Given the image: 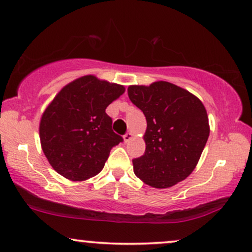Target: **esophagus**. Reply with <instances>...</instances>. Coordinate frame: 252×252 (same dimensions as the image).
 <instances>
[{"label":"esophagus","instance_id":"obj_1","mask_svg":"<svg viewBox=\"0 0 252 252\" xmlns=\"http://www.w3.org/2000/svg\"><path fill=\"white\" fill-rule=\"evenodd\" d=\"M133 138V133L132 132H127L126 133L125 136H123V140H125V143H129V141L132 139Z\"/></svg>","mask_w":252,"mask_h":252}]
</instances>
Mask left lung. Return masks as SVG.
Listing matches in <instances>:
<instances>
[{
	"instance_id": "8db88e82",
	"label": "left lung",
	"mask_w": 252,
	"mask_h": 252,
	"mask_svg": "<svg viewBox=\"0 0 252 252\" xmlns=\"http://www.w3.org/2000/svg\"><path fill=\"white\" fill-rule=\"evenodd\" d=\"M127 94L147 121L146 150L132 161L134 175L154 189L183 182L195 169L210 133L204 105L189 91L165 81L130 86Z\"/></svg>"
}]
</instances>
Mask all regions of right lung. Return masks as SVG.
Returning a JSON list of instances; mask_svg holds the SVG:
<instances>
[{"label":"right lung","mask_w":252,"mask_h":252,"mask_svg":"<svg viewBox=\"0 0 252 252\" xmlns=\"http://www.w3.org/2000/svg\"><path fill=\"white\" fill-rule=\"evenodd\" d=\"M125 91L121 84L84 75L66 84L47 106L38 126L41 147L59 175L83 182L101 171L112 147L122 141L105 109Z\"/></svg>","instance_id":"1"}]
</instances>
